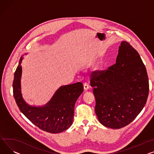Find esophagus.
Segmentation results:
<instances>
[{"label":"esophagus","instance_id":"esophagus-1","mask_svg":"<svg viewBox=\"0 0 154 154\" xmlns=\"http://www.w3.org/2000/svg\"><path fill=\"white\" fill-rule=\"evenodd\" d=\"M84 90H87L89 88V85H88V84L87 83H84Z\"/></svg>","mask_w":154,"mask_h":154}]
</instances>
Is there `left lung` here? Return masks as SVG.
<instances>
[{
    "label": "left lung",
    "mask_w": 154,
    "mask_h": 154,
    "mask_svg": "<svg viewBox=\"0 0 154 154\" xmlns=\"http://www.w3.org/2000/svg\"><path fill=\"white\" fill-rule=\"evenodd\" d=\"M90 85L98 119L101 125L112 129L130 124L144 107L149 95L145 65L137 51L124 41L116 64L106 70L93 72Z\"/></svg>",
    "instance_id": "obj_1"
}]
</instances>
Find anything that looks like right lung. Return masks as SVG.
Returning <instances> with one entry per match:
<instances>
[{"instance_id":"1","label":"right lung","mask_w":154,"mask_h":154,"mask_svg":"<svg viewBox=\"0 0 154 154\" xmlns=\"http://www.w3.org/2000/svg\"><path fill=\"white\" fill-rule=\"evenodd\" d=\"M22 59V56L13 82L14 96L20 110L33 124L45 131L56 134L66 131L73 122L75 103L84 91L82 83L61 86L45 105L30 106L23 98L21 91Z\"/></svg>"}]
</instances>
